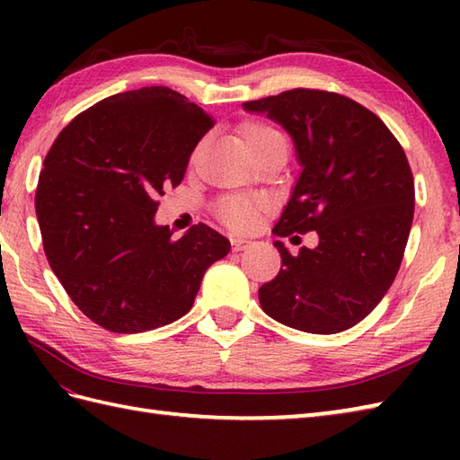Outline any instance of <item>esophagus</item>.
Listing matches in <instances>:
<instances>
[{"label": "esophagus", "instance_id": "esophagus-1", "mask_svg": "<svg viewBox=\"0 0 460 460\" xmlns=\"http://www.w3.org/2000/svg\"><path fill=\"white\" fill-rule=\"evenodd\" d=\"M231 245H233V249H235V251H245V249H249L252 245V241L243 239V237H235V239H231Z\"/></svg>", "mask_w": 460, "mask_h": 460}]
</instances>
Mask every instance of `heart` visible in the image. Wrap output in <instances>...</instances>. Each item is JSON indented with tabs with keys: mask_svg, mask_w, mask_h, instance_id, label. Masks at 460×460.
<instances>
[{
	"mask_svg": "<svg viewBox=\"0 0 460 460\" xmlns=\"http://www.w3.org/2000/svg\"><path fill=\"white\" fill-rule=\"evenodd\" d=\"M280 136L272 128L265 124H249L243 130V138H245V144L249 152L257 150L261 144H265L270 138H277ZM262 209V201L255 198H227L219 203V217L221 221L227 225V227L235 229V231H249L251 227H255L259 213Z\"/></svg>",
	"mask_w": 460,
	"mask_h": 460,
	"instance_id": "obj_1",
	"label": "heart"
}]
</instances>
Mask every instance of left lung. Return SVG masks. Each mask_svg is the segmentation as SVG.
Here are the masks:
<instances>
[{
  "label": "left lung",
  "instance_id": "8db88e82",
  "mask_svg": "<svg viewBox=\"0 0 460 460\" xmlns=\"http://www.w3.org/2000/svg\"><path fill=\"white\" fill-rule=\"evenodd\" d=\"M295 142L300 175L272 233H318L259 288L270 318L310 334L364 320L392 287L413 223L415 185L402 144L366 106L336 93L295 89L243 104Z\"/></svg>",
  "mask_w": 460,
  "mask_h": 460
}]
</instances>
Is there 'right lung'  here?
<instances>
[{
  "label": "right lung",
  "instance_id": "add662e5",
  "mask_svg": "<svg viewBox=\"0 0 460 460\" xmlns=\"http://www.w3.org/2000/svg\"><path fill=\"white\" fill-rule=\"evenodd\" d=\"M213 120L168 86L96 102L68 122L45 155L35 211L49 265L86 318L138 334L188 314L201 279L231 251L193 225L173 239L155 225V198L180 185Z\"/></svg>",
  "mask_w": 460,
  "mask_h": 460
}]
</instances>
